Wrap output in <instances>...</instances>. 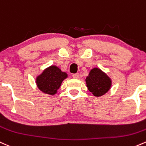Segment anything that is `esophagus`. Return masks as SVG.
Returning a JSON list of instances; mask_svg holds the SVG:
<instances>
[{"instance_id":"1","label":"esophagus","mask_w":146,"mask_h":146,"mask_svg":"<svg viewBox=\"0 0 146 146\" xmlns=\"http://www.w3.org/2000/svg\"><path fill=\"white\" fill-rule=\"evenodd\" d=\"M73 78H75V79H78L80 78L79 73H75V74H73Z\"/></svg>"}]
</instances>
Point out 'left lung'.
I'll list each match as a JSON object with an SVG mask.
<instances>
[{
	"label": "left lung",
	"mask_w": 146,
	"mask_h": 146,
	"mask_svg": "<svg viewBox=\"0 0 146 146\" xmlns=\"http://www.w3.org/2000/svg\"><path fill=\"white\" fill-rule=\"evenodd\" d=\"M85 81L89 91L96 97L103 96L111 86V80L110 77L98 68L91 69Z\"/></svg>",
	"instance_id": "8db88e82"
}]
</instances>
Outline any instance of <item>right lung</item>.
Masks as SVG:
<instances>
[{"instance_id":"add662e5","label":"right lung","mask_w":146,"mask_h":146,"mask_svg":"<svg viewBox=\"0 0 146 146\" xmlns=\"http://www.w3.org/2000/svg\"><path fill=\"white\" fill-rule=\"evenodd\" d=\"M67 77V73L62 72L60 68L56 66H50L36 77V84L43 93L53 96Z\"/></svg>"}]
</instances>
